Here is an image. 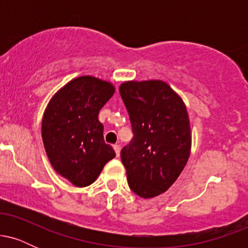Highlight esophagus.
Here are the masks:
<instances>
[{
	"mask_svg": "<svg viewBox=\"0 0 248 248\" xmlns=\"http://www.w3.org/2000/svg\"><path fill=\"white\" fill-rule=\"evenodd\" d=\"M113 148H114V150H115V154H116V156H119V155H120V150H121L120 146H119V144H114V146H113Z\"/></svg>",
	"mask_w": 248,
	"mask_h": 248,
	"instance_id": "34e87169",
	"label": "esophagus"
}]
</instances>
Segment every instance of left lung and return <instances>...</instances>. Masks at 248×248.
<instances>
[{"label": "left lung", "mask_w": 248, "mask_h": 248, "mask_svg": "<svg viewBox=\"0 0 248 248\" xmlns=\"http://www.w3.org/2000/svg\"><path fill=\"white\" fill-rule=\"evenodd\" d=\"M119 91L134 134L121 150L128 186L142 198L156 197L175 183L189 160L186 107L162 80L124 81Z\"/></svg>", "instance_id": "1"}]
</instances>
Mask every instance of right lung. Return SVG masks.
I'll return each instance as SVG.
<instances>
[{"instance_id": "1", "label": "right lung", "mask_w": 248, "mask_h": 248, "mask_svg": "<svg viewBox=\"0 0 248 248\" xmlns=\"http://www.w3.org/2000/svg\"><path fill=\"white\" fill-rule=\"evenodd\" d=\"M110 82L82 76L62 87L45 109L42 139L51 166L73 186L92 184L115 152L105 143L99 112L112 98Z\"/></svg>"}]
</instances>
